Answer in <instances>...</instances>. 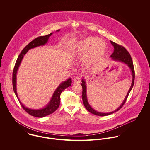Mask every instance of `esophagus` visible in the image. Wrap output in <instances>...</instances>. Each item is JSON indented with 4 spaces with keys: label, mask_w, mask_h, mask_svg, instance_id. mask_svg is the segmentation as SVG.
Masks as SVG:
<instances>
[{
    "label": "esophagus",
    "mask_w": 150,
    "mask_h": 150,
    "mask_svg": "<svg viewBox=\"0 0 150 150\" xmlns=\"http://www.w3.org/2000/svg\"><path fill=\"white\" fill-rule=\"evenodd\" d=\"M81 80V77L80 76H76V77H74V79H73V82H74V83L79 84V83H80Z\"/></svg>",
    "instance_id": "obj_1"
}]
</instances>
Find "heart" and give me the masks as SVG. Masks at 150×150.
Instances as JSON below:
<instances>
[{"label": "heart", "instance_id": "b5f03b06", "mask_svg": "<svg viewBox=\"0 0 150 150\" xmlns=\"http://www.w3.org/2000/svg\"><path fill=\"white\" fill-rule=\"evenodd\" d=\"M106 50V44L97 37H89L79 42L76 46V51L80 55H86V62L95 61Z\"/></svg>", "mask_w": 150, "mask_h": 150}]
</instances>
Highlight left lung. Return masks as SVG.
Returning a JSON list of instances; mask_svg holds the SVG:
<instances>
[{
  "mask_svg": "<svg viewBox=\"0 0 150 150\" xmlns=\"http://www.w3.org/2000/svg\"><path fill=\"white\" fill-rule=\"evenodd\" d=\"M110 43L114 46V52L112 54V55L110 56V57L112 58V59L115 61H119V62H123L128 66L130 68V69L132 71V85L130 86V89H129L127 95H126L125 98L124 102H122V103L121 105V106L118 107L117 110H115V111H114L112 112H107V113H103V112H98L97 111H95L93 108H92L90 106L89 104L88 103V100H87V97H86V81L83 79L81 81H82L81 86L83 87V95L82 96H83V101L84 105L86 107V109L88 111H89L91 113H92L93 114H95V115H98V116H106V115H110V114L118 111L121 108H122L127 101L129 94L133 86L134 81L135 73H134V66H133V64L132 58H131L130 55L129 54L128 51L122 45H119V44L114 43L112 41H110Z\"/></svg>",
  "mask_w": 150,
  "mask_h": 150,
  "instance_id": "8db88e82",
  "label": "left lung"
}]
</instances>
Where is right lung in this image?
<instances>
[{"instance_id":"add662e5","label":"right lung","mask_w":150,"mask_h":150,"mask_svg":"<svg viewBox=\"0 0 150 150\" xmlns=\"http://www.w3.org/2000/svg\"><path fill=\"white\" fill-rule=\"evenodd\" d=\"M59 30H60L59 29L57 30V32H59ZM52 34V33H51L49 35H47L46 36H39V37L33 40H32L31 42L29 43L22 50L21 52L19 55V56L17 59L16 63L14 66V67L13 69V72L12 81H13V90H14V93H15L16 96L17 97L22 107L26 112H28L30 115H32V116H34L36 117H38V118H42V117H45L49 114H51L58 109V108L59 107V105H60L61 93L66 88H67V87L71 86V79L70 78L68 79L66 81L62 83L59 86H58V87L55 91L49 103L47 105L46 107L42 108V109L33 110V109H30L27 107H25L22 104L21 102H20L19 98L18 97V95H17V90H16V75H17V70L18 69L20 64L21 62L24 55H25L26 54V52L28 51V50L31 48H33L35 47L40 46V45H44L45 44L47 43L50 36H51Z\"/></svg>"}]
</instances>
